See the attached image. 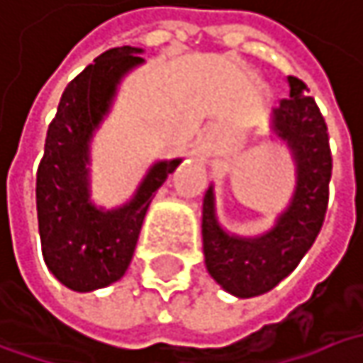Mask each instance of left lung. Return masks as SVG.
<instances>
[{"mask_svg":"<svg viewBox=\"0 0 363 363\" xmlns=\"http://www.w3.org/2000/svg\"><path fill=\"white\" fill-rule=\"evenodd\" d=\"M289 98L273 111V131L296 162V191L275 225L257 238L228 234L216 218L213 186L203 199V252L209 275L232 296L252 298L273 289L314 245L329 205L333 170L327 123L306 84L288 77Z\"/></svg>","mask_w":363,"mask_h":363,"instance_id":"left-lung-1","label":"left lung"}]
</instances>
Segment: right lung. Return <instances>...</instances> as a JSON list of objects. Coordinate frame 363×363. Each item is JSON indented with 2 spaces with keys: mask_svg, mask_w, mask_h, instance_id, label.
<instances>
[{
  "mask_svg": "<svg viewBox=\"0 0 363 363\" xmlns=\"http://www.w3.org/2000/svg\"><path fill=\"white\" fill-rule=\"evenodd\" d=\"M135 47H115L74 77L49 125L36 172V213L45 263L74 291L118 281L131 263L154 193L181 164L156 162L133 199L117 209L90 201V141L108 115L121 77L143 63Z\"/></svg>",
  "mask_w": 363,
  "mask_h": 363,
  "instance_id": "add662e5",
  "label": "right lung"
}]
</instances>
